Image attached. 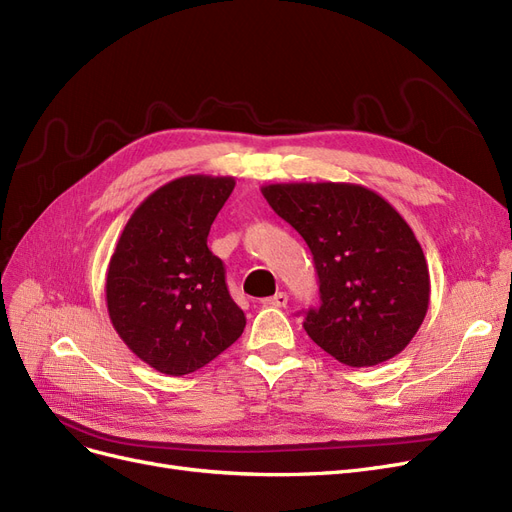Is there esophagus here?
<instances>
[{
  "mask_svg": "<svg viewBox=\"0 0 512 512\" xmlns=\"http://www.w3.org/2000/svg\"><path fill=\"white\" fill-rule=\"evenodd\" d=\"M287 301H289V295L280 291V293H276V295H272V297H268V299H263V306L285 308V306H287Z\"/></svg>",
  "mask_w": 512,
  "mask_h": 512,
  "instance_id": "1",
  "label": "esophagus"
}]
</instances>
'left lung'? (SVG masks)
Here are the masks:
<instances>
[{"label": "left lung", "mask_w": 512, "mask_h": 512, "mask_svg": "<svg viewBox=\"0 0 512 512\" xmlns=\"http://www.w3.org/2000/svg\"><path fill=\"white\" fill-rule=\"evenodd\" d=\"M261 194L314 255L323 304L306 314L312 342L350 367L403 352L426 318L430 274L401 213L358 183H270Z\"/></svg>", "instance_id": "obj_1"}]
</instances>
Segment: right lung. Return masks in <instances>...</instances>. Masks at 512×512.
Instances as JSON below:
<instances>
[{"instance_id":"obj_1","label":"right lung","mask_w":512,"mask_h":512,"mask_svg":"<svg viewBox=\"0 0 512 512\" xmlns=\"http://www.w3.org/2000/svg\"><path fill=\"white\" fill-rule=\"evenodd\" d=\"M234 177L185 175L149 194L130 215L105 278L109 320L143 363L192 373L230 348L246 318L206 246Z\"/></svg>"}]
</instances>
